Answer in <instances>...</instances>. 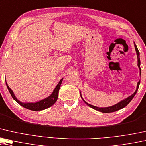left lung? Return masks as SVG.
I'll return each mask as SVG.
<instances>
[{
    "label": "left lung",
    "instance_id": "8db88e82",
    "mask_svg": "<svg viewBox=\"0 0 146 146\" xmlns=\"http://www.w3.org/2000/svg\"><path fill=\"white\" fill-rule=\"evenodd\" d=\"M134 47H135V49H136V54H137V57H138V68H140V74H141V69H140V52H139V50L138 49V48H137V46L136 45V44L134 43ZM140 80L138 82V85H137V88H136V90L135 91V92L133 94L132 96H130L129 97H128L127 98L123 99V100L120 101L119 103H117V104H115V105H113V106L111 107H96V106H94V105H92L90 104H89L87 102H86L84 100L83 98H82V95L80 94V96H81V98L82 99H83V101L85 102L86 104H87L89 107H92L95 110H97V111H100L101 113H113V112H115L117 111H119V110L121 109L122 108H124V107H125L126 105H127L128 103H129L131 100L133 99L134 98L135 95L137 93V91L138 90V88H139V86H140Z\"/></svg>",
    "mask_w": 146,
    "mask_h": 146
}]
</instances>
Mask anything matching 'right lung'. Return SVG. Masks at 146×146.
Wrapping results in <instances>:
<instances>
[{"label":"right lung","instance_id":"obj_1","mask_svg":"<svg viewBox=\"0 0 146 146\" xmlns=\"http://www.w3.org/2000/svg\"><path fill=\"white\" fill-rule=\"evenodd\" d=\"M63 78H62L60 80V82H58L57 86H56V88H54V90L52 92V94L50 95V96H48V98L42 99V100L37 101L36 103H22L20 101H19L18 99L16 98V96H14L13 91H12L11 89L9 88V86H8L7 83L6 82V86H7L8 90L9 91L10 94H11L14 100H15L17 103H19L21 106L24 107V108H26L29 110H31V111H42V110L46 109L48 108V107H51L52 105L54 104V103L56 102V100L58 99V91L59 89H60V85L62 84Z\"/></svg>","mask_w":146,"mask_h":146}]
</instances>
